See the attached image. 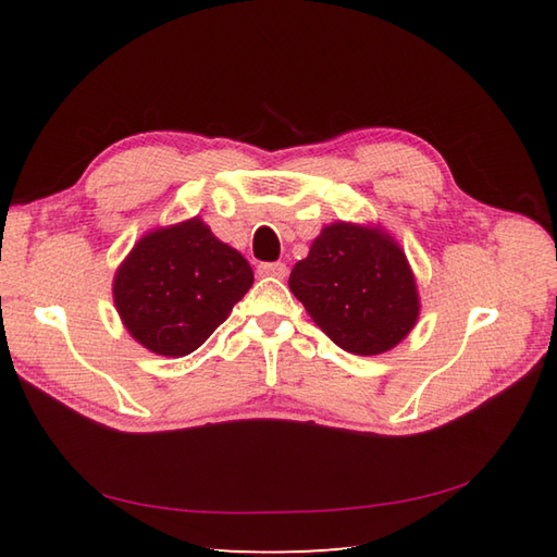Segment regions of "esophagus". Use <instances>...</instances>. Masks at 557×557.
<instances>
[{"mask_svg": "<svg viewBox=\"0 0 557 557\" xmlns=\"http://www.w3.org/2000/svg\"><path fill=\"white\" fill-rule=\"evenodd\" d=\"M258 275H263V277H285L287 275V265L285 263H260L258 265Z\"/></svg>", "mask_w": 557, "mask_h": 557, "instance_id": "obj_1", "label": "esophagus"}]
</instances>
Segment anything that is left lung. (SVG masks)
<instances>
[{
  "instance_id": "8db88e82",
  "label": "left lung",
  "mask_w": 557,
  "mask_h": 557,
  "mask_svg": "<svg viewBox=\"0 0 557 557\" xmlns=\"http://www.w3.org/2000/svg\"><path fill=\"white\" fill-rule=\"evenodd\" d=\"M294 292L315 325L345 351L393 349L419 318V294L401 248L381 230L335 222L292 268Z\"/></svg>"
}]
</instances>
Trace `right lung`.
Here are the masks:
<instances>
[{
    "label": "right lung",
    "instance_id": "add662e5",
    "mask_svg": "<svg viewBox=\"0 0 557 557\" xmlns=\"http://www.w3.org/2000/svg\"><path fill=\"white\" fill-rule=\"evenodd\" d=\"M253 285L246 258L198 218L146 234L116 270L114 304L128 333L162 357H186Z\"/></svg>",
    "mask_w": 557,
    "mask_h": 557
}]
</instances>
